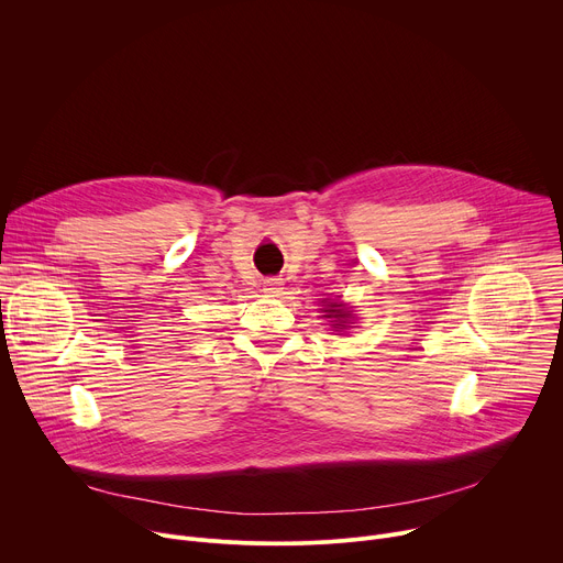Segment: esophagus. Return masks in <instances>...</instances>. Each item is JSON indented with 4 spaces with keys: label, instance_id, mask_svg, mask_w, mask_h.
<instances>
[{
    "label": "esophagus",
    "instance_id": "obj_1",
    "mask_svg": "<svg viewBox=\"0 0 563 563\" xmlns=\"http://www.w3.org/2000/svg\"><path fill=\"white\" fill-rule=\"evenodd\" d=\"M280 289H283L280 278H265V283H263V291H265V294H269V296H278V294H280Z\"/></svg>",
    "mask_w": 563,
    "mask_h": 563
}]
</instances>
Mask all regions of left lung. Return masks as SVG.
Here are the masks:
<instances>
[{
    "label": "left lung",
    "instance_id": "obj_1",
    "mask_svg": "<svg viewBox=\"0 0 563 563\" xmlns=\"http://www.w3.org/2000/svg\"><path fill=\"white\" fill-rule=\"evenodd\" d=\"M325 311H328V318H336V323H339V320L347 318V311H343L341 305H336V302H332ZM341 330H343V328H341Z\"/></svg>",
    "mask_w": 563,
    "mask_h": 563
}]
</instances>
